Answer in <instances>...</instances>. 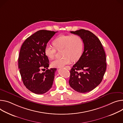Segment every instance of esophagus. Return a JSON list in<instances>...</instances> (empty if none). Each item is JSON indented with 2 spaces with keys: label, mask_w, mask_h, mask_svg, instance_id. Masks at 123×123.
I'll list each match as a JSON object with an SVG mask.
<instances>
[{
  "label": "esophagus",
  "mask_w": 123,
  "mask_h": 123,
  "mask_svg": "<svg viewBox=\"0 0 123 123\" xmlns=\"http://www.w3.org/2000/svg\"><path fill=\"white\" fill-rule=\"evenodd\" d=\"M66 68L67 69V70H71V68H70V66H67V67H66Z\"/></svg>",
  "instance_id": "1"
}]
</instances>
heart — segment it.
<instances>
[{"mask_svg":"<svg viewBox=\"0 0 123 123\" xmlns=\"http://www.w3.org/2000/svg\"><path fill=\"white\" fill-rule=\"evenodd\" d=\"M55 49L47 46L44 49V53L50 59H53L57 50H61L62 57L54 60L51 63L54 68H62L70 64L71 61L75 62L81 57L84 49L82 38L77 35H61L56 38L52 42Z\"/></svg>","mask_w":123,"mask_h":123,"instance_id":"obj_1","label":"heart"}]
</instances>
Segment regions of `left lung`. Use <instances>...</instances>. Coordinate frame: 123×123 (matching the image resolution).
<instances>
[{
    "instance_id": "obj_1",
    "label": "left lung",
    "mask_w": 123,
    "mask_h": 123,
    "mask_svg": "<svg viewBox=\"0 0 123 123\" xmlns=\"http://www.w3.org/2000/svg\"><path fill=\"white\" fill-rule=\"evenodd\" d=\"M70 32L82 38L84 47L81 57L70 71L69 84L78 92H89L103 79L106 69L105 53L101 42L90 31L81 29Z\"/></svg>"
}]
</instances>
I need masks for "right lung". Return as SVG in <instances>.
<instances>
[{
  "label": "right lung",
  "mask_w": 123,
  "mask_h": 123,
  "mask_svg": "<svg viewBox=\"0 0 123 123\" xmlns=\"http://www.w3.org/2000/svg\"><path fill=\"white\" fill-rule=\"evenodd\" d=\"M56 32L38 31L28 37L20 48L18 63L21 79L26 88L35 94H44L52 87L56 69H48L49 60L44 49ZM45 68V72L40 73Z\"/></svg>",
  "instance_id": "obj_1"
}]
</instances>
